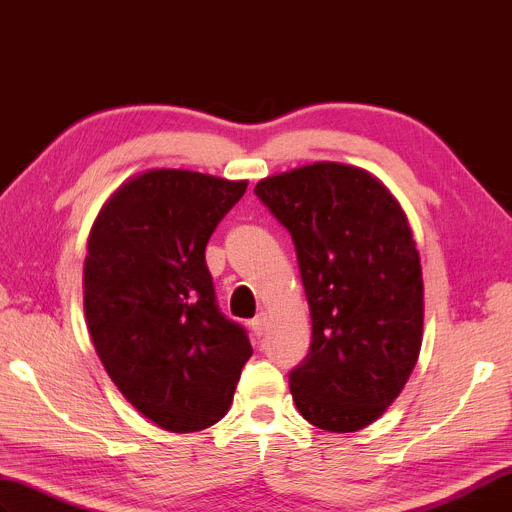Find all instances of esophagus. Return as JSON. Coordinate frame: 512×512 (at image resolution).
<instances>
[{"label":"esophagus","mask_w":512,"mask_h":512,"mask_svg":"<svg viewBox=\"0 0 512 512\" xmlns=\"http://www.w3.org/2000/svg\"><path fill=\"white\" fill-rule=\"evenodd\" d=\"M248 325H251L253 334H255L257 338H261V336H264V331H266V316L259 314V316H255Z\"/></svg>","instance_id":"esophagus-1"}]
</instances>
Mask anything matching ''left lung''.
Instances as JSON below:
<instances>
[{"mask_svg":"<svg viewBox=\"0 0 512 512\" xmlns=\"http://www.w3.org/2000/svg\"><path fill=\"white\" fill-rule=\"evenodd\" d=\"M255 194L292 235L310 303V351L290 371L296 408L320 430H362L421 351V259L406 213L375 176L329 161L268 176Z\"/></svg>","mask_w":512,"mask_h":512,"instance_id":"left-lung-1","label":"left lung"}]
</instances>
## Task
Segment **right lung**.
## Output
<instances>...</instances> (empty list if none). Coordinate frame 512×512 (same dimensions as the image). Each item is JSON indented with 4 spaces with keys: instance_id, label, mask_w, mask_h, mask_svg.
I'll list each match as a JSON object with an SVG mask.
<instances>
[{
    "instance_id": "right-lung-1",
    "label": "right lung",
    "mask_w": 512,
    "mask_h": 512,
    "mask_svg": "<svg viewBox=\"0 0 512 512\" xmlns=\"http://www.w3.org/2000/svg\"><path fill=\"white\" fill-rule=\"evenodd\" d=\"M189 170L124 183L95 220L82 281L93 347L122 395L168 432H198L227 414L253 355L220 312L205 248L246 192Z\"/></svg>"
}]
</instances>
